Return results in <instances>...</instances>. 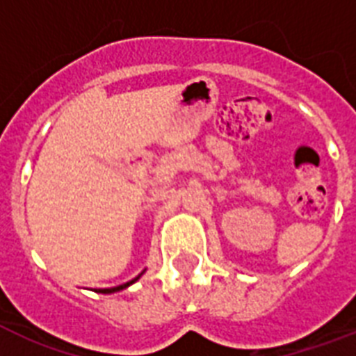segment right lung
Segmentation results:
<instances>
[{"label": "right lung", "instance_id": "1", "mask_svg": "<svg viewBox=\"0 0 356 356\" xmlns=\"http://www.w3.org/2000/svg\"><path fill=\"white\" fill-rule=\"evenodd\" d=\"M138 277H140V275H138ZM138 277H134L133 281L125 282V284H120V286H114V288H102V290H97V292H102V293H113V292H120V290H123V288H127L129 284H133L134 281H138Z\"/></svg>", "mask_w": 356, "mask_h": 356}]
</instances>
